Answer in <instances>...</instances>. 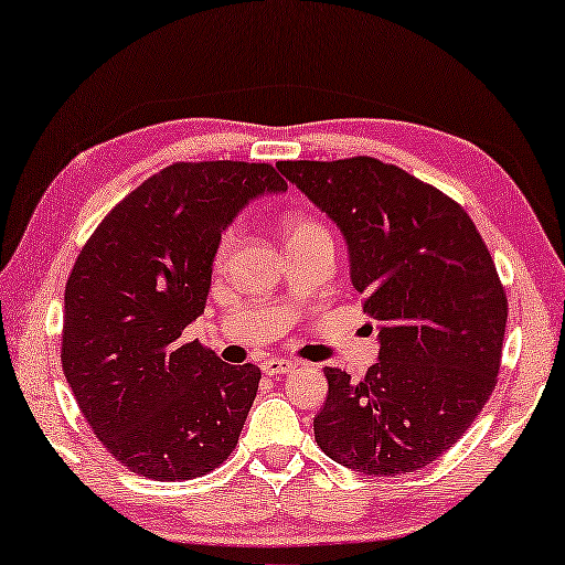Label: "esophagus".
Here are the masks:
<instances>
[{
	"mask_svg": "<svg viewBox=\"0 0 565 565\" xmlns=\"http://www.w3.org/2000/svg\"><path fill=\"white\" fill-rule=\"evenodd\" d=\"M263 373L265 375H285V373H292L295 363L292 360H285V358H267L260 363Z\"/></svg>",
	"mask_w": 565,
	"mask_h": 565,
	"instance_id": "34e87169",
	"label": "esophagus"
}]
</instances>
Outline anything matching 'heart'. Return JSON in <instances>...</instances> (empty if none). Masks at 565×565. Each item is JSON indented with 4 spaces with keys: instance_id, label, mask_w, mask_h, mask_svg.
I'll use <instances>...</instances> for the list:
<instances>
[{
    "instance_id": "1",
    "label": "heart",
    "mask_w": 565,
    "mask_h": 565,
    "mask_svg": "<svg viewBox=\"0 0 565 565\" xmlns=\"http://www.w3.org/2000/svg\"><path fill=\"white\" fill-rule=\"evenodd\" d=\"M312 235H328V233H326V227L308 217H290L288 222H285V237L288 239H300V237H312ZM235 243H237V230L235 227L225 230L220 237V245H217V257H215L217 265L227 260L230 253H233Z\"/></svg>"
}]
</instances>
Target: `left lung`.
<instances>
[{"label":"left lung","mask_w":565,"mask_h":565,"mask_svg":"<svg viewBox=\"0 0 565 565\" xmlns=\"http://www.w3.org/2000/svg\"><path fill=\"white\" fill-rule=\"evenodd\" d=\"M335 222L350 280L377 320V363L360 383L326 367L318 446L365 476L413 473L443 456L491 397L508 300L466 210L375 157L277 162Z\"/></svg>","instance_id":"8db88e82"}]
</instances>
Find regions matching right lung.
<instances>
[{
	"label": "right lung",
	"mask_w": 565,
	"mask_h": 565,
	"mask_svg": "<svg viewBox=\"0 0 565 565\" xmlns=\"http://www.w3.org/2000/svg\"><path fill=\"white\" fill-rule=\"evenodd\" d=\"M270 164L178 162L102 220L64 290L62 370L113 456L152 480L210 473L237 446L260 367L227 365L182 332L249 200L285 192Z\"/></svg>",
	"instance_id": "add662e5"
}]
</instances>
